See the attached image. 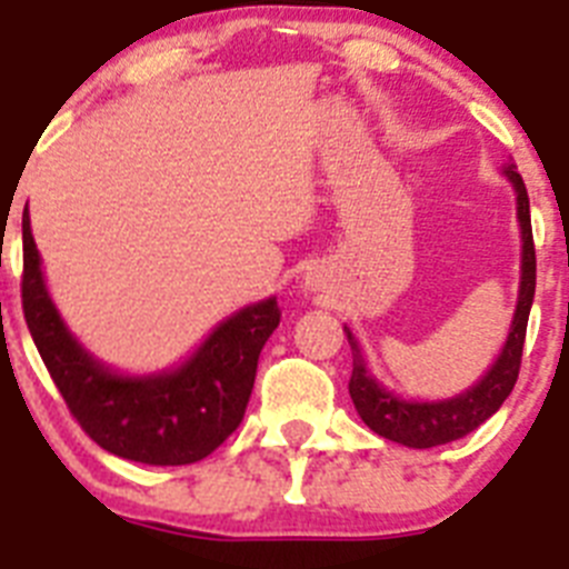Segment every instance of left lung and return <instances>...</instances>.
I'll use <instances>...</instances> for the list:
<instances>
[{
  "label": "left lung",
  "instance_id": "1",
  "mask_svg": "<svg viewBox=\"0 0 569 569\" xmlns=\"http://www.w3.org/2000/svg\"><path fill=\"white\" fill-rule=\"evenodd\" d=\"M505 176L516 188V204H519V224H521V288L512 328L507 336V345L501 347V356L496 365L487 370L485 379L467 393L447 401H405L399 396L387 393L385 387L367 373L365 359L359 353L353 333L345 328L347 341L353 347V376H350V399L359 410L373 433L385 436L390 441H399L405 447H439L447 441H456L461 436L472 433L476 427L485 425L507 396L512 393L516 379L521 370V350H525L527 319H530L532 296H536V244H532V224H530V199H527L525 179L519 176L516 164H507Z\"/></svg>",
  "mask_w": 569,
  "mask_h": 569
}]
</instances>
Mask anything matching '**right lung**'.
Returning a JSON list of instances; mask_svg holds the SVG:
<instances>
[{"label":"right lung","instance_id":"1","mask_svg":"<svg viewBox=\"0 0 569 569\" xmlns=\"http://www.w3.org/2000/svg\"><path fill=\"white\" fill-rule=\"evenodd\" d=\"M22 310L70 416L102 450L142 465H193L239 427L264 341L279 328L276 299L239 310L173 373H110L68 333L44 290L39 250L22 213Z\"/></svg>","mask_w":569,"mask_h":569}]
</instances>
